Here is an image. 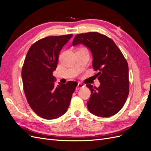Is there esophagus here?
<instances>
[{
    "label": "esophagus",
    "mask_w": 151,
    "mask_h": 151,
    "mask_svg": "<svg viewBox=\"0 0 151 151\" xmlns=\"http://www.w3.org/2000/svg\"><path fill=\"white\" fill-rule=\"evenodd\" d=\"M83 87H84V85L83 84H82V83H79L78 84H77L76 89L78 90V89H81V88H83Z\"/></svg>",
    "instance_id": "34e87169"
}]
</instances>
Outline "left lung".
<instances>
[{
  "label": "left lung",
  "mask_w": 151,
  "mask_h": 151,
  "mask_svg": "<svg viewBox=\"0 0 151 151\" xmlns=\"http://www.w3.org/2000/svg\"><path fill=\"white\" fill-rule=\"evenodd\" d=\"M82 43L88 47L93 57V67L100 82L98 88L91 84L87 103L94 115L108 117L115 115L124 106L129 93V66L115 42L98 32L76 35L72 45Z\"/></svg>",
  "instance_id": "obj_1"
}]
</instances>
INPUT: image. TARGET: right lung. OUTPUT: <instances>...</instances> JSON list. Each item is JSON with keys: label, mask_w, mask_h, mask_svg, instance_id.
I'll use <instances>...</instances> for the list:
<instances>
[{"label": "right lung", "mask_w": 151, "mask_h": 151, "mask_svg": "<svg viewBox=\"0 0 151 151\" xmlns=\"http://www.w3.org/2000/svg\"><path fill=\"white\" fill-rule=\"evenodd\" d=\"M72 36L70 34L39 40L29 48L22 65L27 101L36 115L45 119H55L67 111L77 86L76 82L68 81L56 87L53 76L60 50Z\"/></svg>", "instance_id": "add662e5"}]
</instances>
